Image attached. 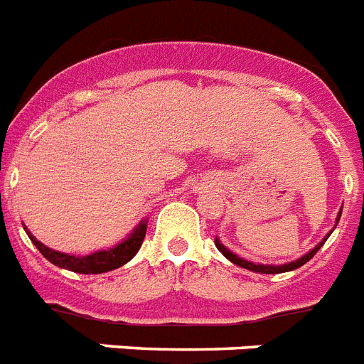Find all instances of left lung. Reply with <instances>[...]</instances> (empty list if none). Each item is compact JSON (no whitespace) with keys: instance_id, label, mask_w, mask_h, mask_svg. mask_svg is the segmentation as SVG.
Segmentation results:
<instances>
[{"instance_id":"8db88e82","label":"left lung","mask_w":364,"mask_h":364,"mask_svg":"<svg viewBox=\"0 0 364 364\" xmlns=\"http://www.w3.org/2000/svg\"><path fill=\"white\" fill-rule=\"evenodd\" d=\"M341 213H343V210H338L337 213V219H335V226L338 225V219H341ZM333 232V230H331ZM331 232L328 235H324V239H322L321 243L316 245L315 248H311L309 252L304 254L302 257H298V259H294V262H289V263H282V265H263V263H254V262H248V259H243L241 256H237V254H234L230 248H226L225 245L220 243L219 237H215V247L219 248V252L223 254V256L228 259V262H232L234 265L237 267H243V269H247V271H252V272H259V274H279V272H289V271H294V269H298V267H302L304 263H307L309 259H311L313 256H315L316 252H318V248L322 247V245L326 243V239L330 237Z\"/></svg>"}]
</instances>
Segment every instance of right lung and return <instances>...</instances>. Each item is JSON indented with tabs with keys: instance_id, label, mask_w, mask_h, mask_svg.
<instances>
[{
	"instance_id": "1",
	"label": "right lung",
	"mask_w": 364,
	"mask_h": 364,
	"mask_svg": "<svg viewBox=\"0 0 364 364\" xmlns=\"http://www.w3.org/2000/svg\"><path fill=\"white\" fill-rule=\"evenodd\" d=\"M147 219L139 220V225L123 241H119L116 247L107 248V250H97V252L88 254V256H73V254L53 250V248L40 243L38 239L34 237L29 230H27V226H23V228H26L27 235H29L34 247L38 248L40 254L48 262H51L53 265L66 269V271L71 272H79V274H101V272L119 269V267L129 263L136 256V252H138L141 243H144L145 232H147Z\"/></svg>"
}]
</instances>
